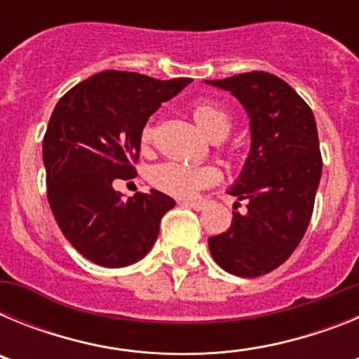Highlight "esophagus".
Returning <instances> with one entry per match:
<instances>
[{"label": "esophagus", "mask_w": 359, "mask_h": 359, "mask_svg": "<svg viewBox=\"0 0 359 359\" xmlns=\"http://www.w3.org/2000/svg\"><path fill=\"white\" fill-rule=\"evenodd\" d=\"M183 205L189 208H194V210H203L207 207V201H183Z\"/></svg>", "instance_id": "34e87169"}]
</instances>
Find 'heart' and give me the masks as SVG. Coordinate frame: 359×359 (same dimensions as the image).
I'll return each instance as SVG.
<instances>
[{
  "label": "heart",
  "mask_w": 359,
  "mask_h": 359,
  "mask_svg": "<svg viewBox=\"0 0 359 359\" xmlns=\"http://www.w3.org/2000/svg\"><path fill=\"white\" fill-rule=\"evenodd\" d=\"M192 118L208 138L223 140L231 129V118L223 107L201 102L192 109ZM154 129L147 122L140 131V145L147 147L152 140ZM219 180V170L212 165H189L182 161H163L149 170V182L154 189L174 198H192L205 187L214 185Z\"/></svg>",
  "instance_id": "1"
}]
</instances>
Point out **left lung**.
<instances>
[{
    "label": "left lung",
    "mask_w": 359,
    "mask_h": 359,
    "mask_svg": "<svg viewBox=\"0 0 359 359\" xmlns=\"http://www.w3.org/2000/svg\"><path fill=\"white\" fill-rule=\"evenodd\" d=\"M207 82L239 98L252 129L250 156L228 190L248 203L246 212H233L230 228L210 237L208 248L228 273L261 277L290 259L309 226L322 176L315 115L273 73L248 72Z\"/></svg>",
    "instance_id": "obj_1"
}]
</instances>
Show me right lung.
<instances>
[{
    "label": "right lung",
    "mask_w": 359,
    "mask_h": 359,
    "mask_svg": "<svg viewBox=\"0 0 359 359\" xmlns=\"http://www.w3.org/2000/svg\"><path fill=\"white\" fill-rule=\"evenodd\" d=\"M189 82L107 69L57 102L43 138L46 194L66 239L95 264L123 268L140 261L176 205L158 190L126 199L113 185L136 176L142 128Z\"/></svg>",
    "instance_id": "add662e5"
}]
</instances>
